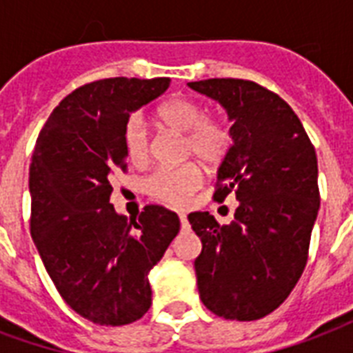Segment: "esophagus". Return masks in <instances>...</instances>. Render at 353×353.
<instances>
[{"instance_id": "obj_1", "label": "esophagus", "mask_w": 353, "mask_h": 353, "mask_svg": "<svg viewBox=\"0 0 353 353\" xmlns=\"http://www.w3.org/2000/svg\"><path fill=\"white\" fill-rule=\"evenodd\" d=\"M179 219H180V223H182V226L188 225V215L185 214H179Z\"/></svg>"}]
</instances>
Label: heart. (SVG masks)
Returning <instances> with one entry per match:
<instances>
[{"mask_svg":"<svg viewBox=\"0 0 353 353\" xmlns=\"http://www.w3.org/2000/svg\"><path fill=\"white\" fill-rule=\"evenodd\" d=\"M158 119L184 136V157H195L206 168H217L232 147L230 128L223 123L208 119V112L199 103L176 97L163 103L157 112ZM123 147L128 160L143 165L151 152V136L143 117L132 114L123 127ZM202 182L201 168L184 163L179 168H162L147 180V193L171 206H184Z\"/></svg>","mask_w":353,"mask_h":353,"instance_id":"b5f03b06","label":"heart"}]
</instances>
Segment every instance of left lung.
<instances>
[{
  "instance_id": "8db88e82",
  "label": "left lung",
  "mask_w": 353,
  "mask_h": 353,
  "mask_svg": "<svg viewBox=\"0 0 353 353\" xmlns=\"http://www.w3.org/2000/svg\"><path fill=\"white\" fill-rule=\"evenodd\" d=\"M215 99L232 121L230 152L217 171L214 199L234 193V221L188 215L202 241L195 259L202 304L223 319L258 321L288 299L304 272L316 221L315 147L299 116L274 92L243 79L188 83Z\"/></svg>"
}]
</instances>
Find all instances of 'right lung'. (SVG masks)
Returning <instances> with one entry per match:
<instances>
[{
  "mask_svg": "<svg viewBox=\"0 0 353 353\" xmlns=\"http://www.w3.org/2000/svg\"><path fill=\"white\" fill-rule=\"evenodd\" d=\"M168 77H114L64 97L38 134L29 168L31 236L64 302L99 326H123L152 302L149 270L180 230L179 215L149 204L127 221L110 204L127 171L123 127L169 88Z\"/></svg>",
  "mask_w": 353,
  "mask_h": 353,
  "instance_id": "add662e5",
  "label": "right lung"
}]
</instances>
